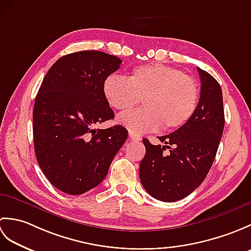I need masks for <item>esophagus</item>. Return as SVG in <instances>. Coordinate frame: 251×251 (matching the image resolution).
Listing matches in <instances>:
<instances>
[{"label": "esophagus", "instance_id": "esophagus-1", "mask_svg": "<svg viewBox=\"0 0 251 251\" xmlns=\"http://www.w3.org/2000/svg\"><path fill=\"white\" fill-rule=\"evenodd\" d=\"M129 138L134 141H140L141 140V136L137 135L136 132H132V131H129Z\"/></svg>", "mask_w": 251, "mask_h": 251}]
</instances>
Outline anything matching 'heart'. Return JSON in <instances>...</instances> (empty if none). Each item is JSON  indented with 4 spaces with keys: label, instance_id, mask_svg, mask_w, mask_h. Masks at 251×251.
Segmentation results:
<instances>
[{
    "label": "heart",
    "instance_id": "heart-1",
    "mask_svg": "<svg viewBox=\"0 0 251 251\" xmlns=\"http://www.w3.org/2000/svg\"><path fill=\"white\" fill-rule=\"evenodd\" d=\"M102 92L109 105L126 112L139 103L143 108L122 114L119 122L130 131L140 134L158 128L176 130L188 124L200 100L196 81L180 70L163 65L135 68L127 77L111 74Z\"/></svg>",
    "mask_w": 251,
    "mask_h": 251
}]
</instances>
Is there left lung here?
<instances>
[{
  "label": "left lung",
  "instance_id": "8db88e82",
  "mask_svg": "<svg viewBox=\"0 0 251 251\" xmlns=\"http://www.w3.org/2000/svg\"><path fill=\"white\" fill-rule=\"evenodd\" d=\"M201 77L199 105L181 128L154 146L143 139L146 156L140 163V181L149 194L162 201H177L191 194L209 172L225 128L222 90L209 73L197 68ZM170 149L168 156L162 154Z\"/></svg>",
  "mask_w": 251,
  "mask_h": 251
}]
</instances>
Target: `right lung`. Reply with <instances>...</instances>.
<instances>
[{"label":"right lung","mask_w":251,"mask_h":251,"mask_svg":"<svg viewBox=\"0 0 251 251\" xmlns=\"http://www.w3.org/2000/svg\"><path fill=\"white\" fill-rule=\"evenodd\" d=\"M121 63L99 50L73 52L59 58L41 84L33 108L35 156L63 193L79 195L97 186L127 139L121 125L95 128L114 117L102 85Z\"/></svg>","instance_id":"obj_1"}]
</instances>
